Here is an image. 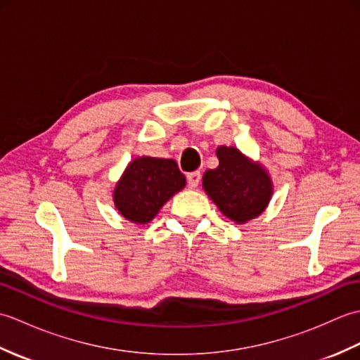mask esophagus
Returning a JSON list of instances; mask_svg holds the SVG:
<instances>
[{"label":"esophagus","instance_id":"1","mask_svg":"<svg viewBox=\"0 0 360 360\" xmlns=\"http://www.w3.org/2000/svg\"><path fill=\"white\" fill-rule=\"evenodd\" d=\"M201 181V173L200 172H192L187 174V184L190 188H195Z\"/></svg>","mask_w":360,"mask_h":360}]
</instances>
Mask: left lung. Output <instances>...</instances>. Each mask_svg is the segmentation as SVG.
<instances>
[{
  "label": "left lung",
  "instance_id": "8db88e82",
  "mask_svg": "<svg viewBox=\"0 0 360 360\" xmlns=\"http://www.w3.org/2000/svg\"><path fill=\"white\" fill-rule=\"evenodd\" d=\"M217 156L219 165L204 173L205 193L235 223L258 217L272 195V182L264 168L252 164L233 147H219Z\"/></svg>",
  "mask_w": 360,
  "mask_h": 360
}]
</instances>
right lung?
<instances>
[{
	"mask_svg": "<svg viewBox=\"0 0 360 360\" xmlns=\"http://www.w3.org/2000/svg\"><path fill=\"white\" fill-rule=\"evenodd\" d=\"M186 186V176L173 159L137 158L114 188V204L122 217L145 224Z\"/></svg>",
	"mask_w": 360,
	"mask_h": 360,
	"instance_id": "add662e5",
	"label": "right lung"
}]
</instances>
